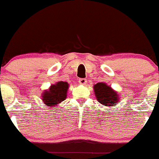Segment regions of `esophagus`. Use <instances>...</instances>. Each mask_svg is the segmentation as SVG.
<instances>
[{"instance_id": "obj_1", "label": "esophagus", "mask_w": 159, "mask_h": 159, "mask_svg": "<svg viewBox=\"0 0 159 159\" xmlns=\"http://www.w3.org/2000/svg\"><path fill=\"white\" fill-rule=\"evenodd\" d=\"M86 82H87V80H86V79H83V78H81V79H80V80H79V83H80V84L84 85V84H86Z\"/></svg>"}]
</instances>
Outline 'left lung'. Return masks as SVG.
I'll list each match as a JSON object with an SVG mask.
<instances>
[{"label": "left lung", "instance_id": "1", "mask_svg": "<svg viewBox=\"0 0 159 159\" xmlns=\"http://www.w3.org/2000/svg\"><path fill=\"white\" fill-rule=\"evenodd\" d=\"M94 93L98 102L105 106L113 107L119 102L117 93L111 88V86L103 83H98L93 87Z\"/></svg>", "mask_w": 159, "mask_h": 159}]
</instances>
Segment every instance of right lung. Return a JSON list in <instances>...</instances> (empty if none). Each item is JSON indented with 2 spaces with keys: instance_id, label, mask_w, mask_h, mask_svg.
Masks as SVG:
<instances>
[{
  "instance_id": "obj_1",
  "label": "right lung",
  "mask_w": 159,
  "mask_h": 159,
  "mask_svg": "<svg viewBox=\"0 0 159 159\" xmlns=\"http://www.w3.org/2000/svg\"><path fill=\"white\" fill-rule=\"evenodd\" d=\"M69 84L66 82H58L56 85H52L48 90L45 91L42 94V100L45 106L56 107L66 98L67 89Z\"/></svg>"
}]
</instances>
